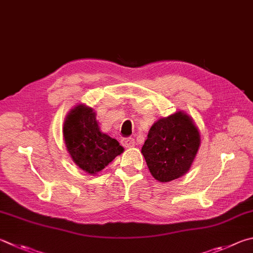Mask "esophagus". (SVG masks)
I'll list each match as a JSON object with an SVG mask.
<instances>
[{"mask_svg": "<svg viewBox=\"0 0 253 253\" xmlns=\"http://www.w3.org/2000/svg\"><path fill=\"white\" fill-rule=\"evenodd\" d=\"M122 145L125 147V148H129V147H134L135 146V140L134 138H130V137H127V138H123L121 140Z\"/></svg>", "mask_w": 253, "mask_h": 253, "instance_id": "34e87169", "label": "esophagus"}]
</instances>
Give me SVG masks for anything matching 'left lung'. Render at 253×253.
Returning <instances> with one entry per match:
<instances>
[{
  "label": "left lung",
  "mask_w": 253,
  "mask_h": 253,
  "mask_svg": "<svg viewBox=\"0 0 253 253\" xmlns=\"http://www.w3.org/2000/svg\"><path fill=\"white\" fill-rule=\"evenodd\" d=\"M199 145L198 128L187 114L178 112L151 126L141 154L153 177L168 182L189 170Z\"/></svg>",
  "instance_id": "1"
}]
</instances>
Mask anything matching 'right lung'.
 <instances>
[{
    "label": "right lung",
    "mask_w": 253,
    "mask_h": 253,
    "mask_svg": "<svg viewBox=\"0 0 253 253\" xmlns=\"http://www.w3.org/2000/svg\"><path fill=\"white\" fill-rule=\"evenodd\" d=\"M63 134L74 163L90 174L103 170L124 151L116 139L99 130L95 112L85 105H77L67 115Z\"/></svg>",
    "instance_id": "add662e5"
}]
</instances>
